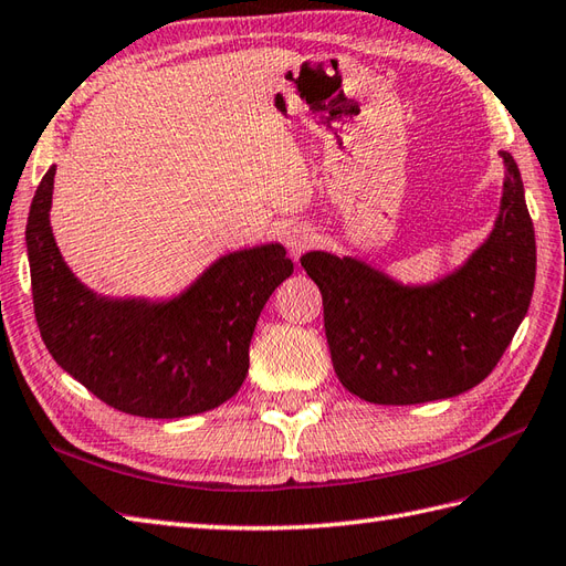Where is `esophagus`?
<instances>
[{"mask_svg":"<svg viewBox=\"0 0 566 566\" xmlns=\"http://www.w3.org/2000/svg\"><path fill=\"white\" fill-rule=\"evenodd\" d=\"M284 243H286V249L292 251V255L296 258L303 251L311 249V245L315 243V234H313V229H308V227H292V229L284 231Z\"/></svg>","mask_w":566,"mask_h":566,"instance_id":"esophagus-1","label":"esophagus"}]
</instances>
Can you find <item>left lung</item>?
Instances as JSON below:
<instances>
[{
	"label": "left lung",
	"mask_w": 566,
	"mask_h": 566,
	"mask_svg": "<svg viewBox=\"0 0 566 566\" xmlns=\"http://www.w3.org/2000/svg\"><path fill=\"white\" fill-rule=\"evenodd\" d=\"M497 224L467 265L434 286L407 289L354 258L306 253L323 294L325 335L342 385L373 403L457 397L500 364L531 306L535 231L524 181L502 153Z\"/></svg>",
	"instance_id": "1"
}]
</instances>
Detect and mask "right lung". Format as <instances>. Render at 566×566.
I'll return each instance as SVG.
<instances>
[{
  "label": "right lung",
  "mask_w": 566,
  "mask_h": 566,
  "mask_svg": "<svg viewBox=\"0 0 566 566\" xmlns=\"http://www.w3.org/2000/svg\"><path fill=\"white\" fill-rule=\"evenodd\" d=\"M54 167L25 224L42 342L107 407L181 418L220 407L249 373L258 315L294 263L280 243L224 255L177 301H105L69 272L50 229Z\"/></svg>",
  "instance_id": "1"
}]
</instances>
